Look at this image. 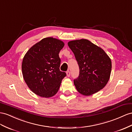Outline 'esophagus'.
<instances>
[{
	"mask_svg": "<svg viewBox=\"0 0 132 132\" xmlns=\"http://www.w3.org/2000/svg\"><path fill=\"white\" fill-rule=\"evenodd\" d=\"M66 75H67V77L70 76V72L69 71H67L66 72Z\"/></svg>",
	"mask_w": 132,
	"mask_h": 132,
	"instance_id": "1",
	"label": "esophagus"
}]
</instances>
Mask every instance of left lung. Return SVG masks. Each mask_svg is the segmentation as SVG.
I'll list each match as a JSON object with an SVG mask.
<instances>
[{"mask_svg": "<svg viewBox=\"0 0 132 132\" xmlns=\"http://www.w3.org/2000/svg\"><path fill=\"white\" fill-rule=\"evenodd\" d=\"M68 46L79 66V76L73 81L77 92L90 96L103 89L110 76L111 61L109 56L101 47L86 39L71 40Z\"/></svg>", "mask_w": 132, "mask_h": 132, "instance_id": "1", "label": "left lung"}]
</instances>
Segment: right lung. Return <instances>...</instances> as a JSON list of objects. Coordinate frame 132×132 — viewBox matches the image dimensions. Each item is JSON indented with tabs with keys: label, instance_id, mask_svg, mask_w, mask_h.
<instances>
[{
	"label": "right lung",
	"instance_id": "1",
	"mask_svg": "<svg viewBox=\"0 0 132 132\" xmlns=\"http://www.w3.org/2000/svg\"><path fill=\"white\" fill-rule=\"evenodd\" d=\"M65 43L53 37H46L29 49L23 57V79L33 93L42 97L54 96L66 75L60 70L59 52Z\"/></svg>",
	"mask_w": 132,
	"mask_h": 132
}]
</instances>
